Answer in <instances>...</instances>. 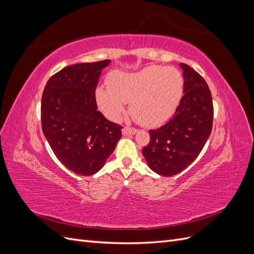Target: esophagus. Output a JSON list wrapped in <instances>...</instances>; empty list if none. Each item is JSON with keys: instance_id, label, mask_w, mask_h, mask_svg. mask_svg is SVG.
<instances>
[{"instance_id": "obj_1", "label": "esophagus", "mask_w": 254, "mask_h": 254, "mask_svg": "<svg viewBox=\"0 0 254 254\" xmlns=\"http://www.w3.org/2000/svg\"><path fill=\"white\" fill-rule=\"evenodd\" d=\"M123 135H132L137 132V130L134 128H129V127H124L122 130Z\"/></svg>"}]
</instances>
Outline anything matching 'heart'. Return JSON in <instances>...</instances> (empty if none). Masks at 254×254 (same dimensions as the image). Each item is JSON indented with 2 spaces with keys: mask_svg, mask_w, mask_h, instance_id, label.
I'll use <instances>...</instances> for the list:
<instances>
[{
  "mask_svg": "<svg viewBox=\"0 0 254 254\" xmlns=\"http://www.w3.org/2000/svg\"><path fill=\"white\" fill-rule=\"evenodd\" d=\"M109 88L95 91L96 102L107 118L118 121L130 103V112L140 124L157 127L170 120L183 95V77L172 66L149 65L134 73L114 72Z\"/></svg>",
  "mask_w": 254,
  "mask_h": 254,
  "instance_id": "heart-1",
  "label": "heart"
}]
</instances>
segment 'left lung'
Wrapping results in <instances>:
<instances>
[{"mask_svg":"<svg viewBox=\"0 0 254 254\" xmlns=\"http://www.w3.org/2000/svg\"><path fill=\"white\" fill-rule=\"evenodd\" d=\"M183 71V93L174 118L156 130H149L150 142L142 153L148 167L158 175L181 173L202 150L212 131L213 103L205 80L190 66Z\"/></svg>","mask_w":254,"mask_h":254,"instance_id":"left-lung-1","label":"left lung"}]
</instances>
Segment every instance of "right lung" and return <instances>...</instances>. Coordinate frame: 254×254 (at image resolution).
I'll return each mask as SVG.
<instances>
[{
	"label": "right lung",
	"mask_w": 254,
	"mask_h": 254,
	"mask_svg": "<svg viewBox=\"0 0 254 254\" xmlns=\"http://www.w3.org/2000/svg\"><path fill=\"white\" fill-rule=\"evenodd\" d=\"M111 60L78 64L53 75L41 99L42 131L67 170L91 176L102 170L122 137V126L97 110L95 90Z\"/></svg>",
	"instance_id": "1"
}]
</instances>
